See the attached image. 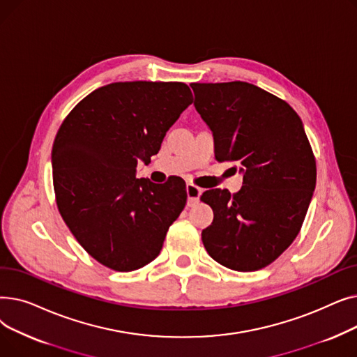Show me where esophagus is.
<instances>
[{"mask_svg": "<svg viewBox=\"0 0 357 357\" xmlns=\"http://www.w3.org/2000/svg\"><path fill=\"white\" fill-rule=\"evenodd\" d=\"M201 192H202V190L199 188V186H197L194 183L186 185V195H188V205H190V207H192V205H195L199 201Z\"/></svg>", "mask_w": 357, "mask_h": 357, "instance_id": "obj_1", "label": "esophagus"}]
</instances>
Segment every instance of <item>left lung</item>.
Masks as SVG:
<instances>
[{"label": "left lung", "instance_id": "8db88e82", "mask_svg": "<svg viewBox=\"0 0 357 357\" xmlns=\"http://www.w3.org/2000/svg\"><path fill=\"white\" fill-rule=\"evenodd\" d=\"M195 108L214 136L215 159L234 162L243 186L208 190L213 208L202 230L205 250L238 272L266 268L298 236L315 188L317 167L303 121L294 108L253 84H191Z\"/></svg>", "mask_w": 357, "mask_h": 357}]
</instances>
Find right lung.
I'll return each instance as SVG.
<instances>
[{"label":"right lung","mask_w":357,"mask_h":357,"mask_svg":"<svg viewBox=\"0 0 357 357\" xmlns=\"http://www.w3.org/2000/svg\"><path fill=\"white\" fill-rule=\"evenodd\" d=\"M183 82H114L92 91L61 124L52 147L58 210L97 261L131 272L155 260L186 204L185 181L136 178L166 131L192 104Z\"/></svg>","instance_id":"1"}]
</instances>
